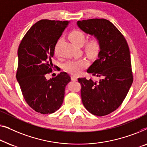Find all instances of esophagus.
I'll list each match as a JSON object with an SVG mask.
<instances>
[{
	"instance_id": "esophagus-1",
	"label": "esophagus",
	"mask_w": 147,
	"mask_h": 147,
	"mask_svg": "<svg viewBox=\"0 0 147 147\" xmlns=\"http://www.w3.org/2000/svg\"><path fill=\"white\" fill-rule=\"evenodd\" d=\"M71 80H77V77H76V76H71Z\"/></svg>"
}]
</instances>
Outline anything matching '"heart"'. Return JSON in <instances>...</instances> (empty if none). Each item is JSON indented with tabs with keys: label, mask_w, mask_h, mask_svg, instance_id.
<instances>
[{
	"label": "heart",
	"mask_w": 147,
	"mask_h": 147,
	"mask_svg": "<svg viewBox=\"0 0 147 147\" xmlns=\"http://www.w3.org/2000/svg\"><path fill=\"white\" fill-rule=\"evenodd\" d=\"M70 40L74 45L81 46L86 40V35L83 31L80 30H73L69 34ZM101 42L100 39L94 37L88 40L84 45L85 52L90 57H95L98 55L100 50ZM88 61L86 59H82L79 60H73L67 62L64 66V69L67 73L73 75L80 73L82 70L87 67Z\"/></svg>",
	"instance_id": "obj_1"
}]
</instances>
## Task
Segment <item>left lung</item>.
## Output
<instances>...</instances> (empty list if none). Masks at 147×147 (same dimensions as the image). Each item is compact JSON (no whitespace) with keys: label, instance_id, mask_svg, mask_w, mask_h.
Segmentation results:
<instances>
[{"label":"left lung","instance_id":"1","mask_svg":"<svg viewBox=\"0 0 147 147\" xmlns=\"http://www.w3.org/2000/svg\"><path fill=\"white\" fill-rule=\"evenodd\" d=\"M78 26L100 39L98 59L87 73L102 77L99 81L78 78L82 104L88 112L98 117L119 108L133 81L129 47L125 36L112 22L105 18L78 20Z\"/></svg>","mask_w":147,"mask_h":147}]
</instances>
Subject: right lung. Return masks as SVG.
<instances>
[{"label":"right lung","instance_id":"obj_1","mask_svg":"<svg viewBox=\"0 0 147 147\" xmlns=\"http://www.w3.org/2000/svg\"><path fill=\"white\" fill-rule=\"evenodd\" d=\"M68 22L39 20L28 30L18 47L16 79L28 106L41 114H51L61 107L65 86L71 80L65 72L50 80L46 78L47 74L53 73L55 46Z\"/></svg>","mask_w":147,"mask_h":147}]
</instances>
